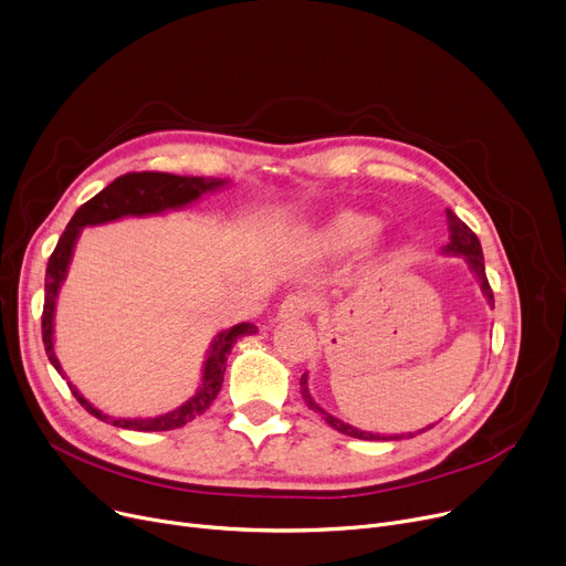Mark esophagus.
I'll return each mask as SVG.
<instances>
[{
	"label": "esophagus",
	"mask_w": 566,
	"mask_h": 566,
	"mask_svg": "<svg viewBox=\"0 0 566 566\" xmlns=\"http://www.w3.org/2000/svg\"><path fill=\"white\" fill-rule=\"evenodd\" d=\"M314 307V301L305 293H291L277 310V321H295L303 318Z\"/></svg>",
	"instance_id": "esophagus-1"
}]
</instances>
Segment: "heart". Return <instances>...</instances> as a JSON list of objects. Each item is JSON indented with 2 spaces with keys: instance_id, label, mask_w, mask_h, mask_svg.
Segmentation results:
<instances>
[{
  "instance_id": "1",
  "label": "heart",
  "mask_w": 566,
  "mask_h": 566,
  "mask_svg": "<svg viewBox=\"0 0 566 566\" xmlns=\"http://www.w3.org/2000/svg\"><path fill=\"white\" fill-rule=\"evenodd\" d=\"M378 229V218L363 211L342 208L325 218L310 235V248L316 254L337 256L365 245Z\"/></svg>"
}]
</instances>
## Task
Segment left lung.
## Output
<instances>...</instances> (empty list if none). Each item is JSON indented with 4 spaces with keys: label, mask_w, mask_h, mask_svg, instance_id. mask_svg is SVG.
<instances>
[{
    "label": "left lung",
    "mask_w": 566,
    "mask_h": 566,
    "mask_svg": "<svg viewBox=\"0 0 566 566\" xmlns=\"http://www.w3.org/2000/svg\"><path fill=\"white\" fill-rule=\"evenodd\" d=\"M448 227H450V243L442 248V254L463 256V259H465V263L470 265L472 275L478 277V282H480V286H482V293L486 295L489 305L493 307V291H491L489 280H486V268H484V254H482L480 238L474 235L472 229H470L465 222H461V220L450 211V208H448ZM307 378H310L307 374H303V378H301V395H303L305 403H307L314 412H321L323 420L328 422L333 429H337L339 433H344V436L360 438V440H401V438H412L415 433H422V431H427V429L433 427V424H429L427 429H420V431H415V433H395V436H380V433L363 431V429H358V427H350V424L342 422L339 418H335V415L325 412V410L314 401V397L310 395V388H307Z\"/></svg>",
    "instance_id": "obj_1"
}]
</instances>
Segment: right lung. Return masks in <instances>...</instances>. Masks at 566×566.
<instances>
[{
    "instance_id": "add662e5",
    "label": "right lung",
    "mask_w": 566,
    "mask_h": 566,
    "mask_svg": "<svg viewBox=\"0 0 566 566\" xmlns=\"http://www.w3.org/2000/svg\"><path fill=\"white\" fill-rule=\"evenodd\" d=\"M229 186L227 178H203V176H176L163 171H133L126 176H118L114 181L103 188L96 197L82 203L75 216L71 218L66 231L59 238V243L48 261L45 271V305H43V344L52 367L66 378L62 363H59L54 353V310L62 284L69 275V265L75 252V243L84 227L107 224L122 218H146V216H160L167 211H178L201 199L206 192H216ZM256 333V325L252 323H238L233 328L218 333L211 342V348L206 350V360L201 369V382L197 392L178 408L156 415V418H112V415L98 410L92 401H86L82 392L69 380V388L73 397L88 410L94 418L130 429V431H171L192 422L197 415H201L211 406L222 388L224 369H227V355L231 353L233 344Z\"/></svg>"
}]
</instances>
